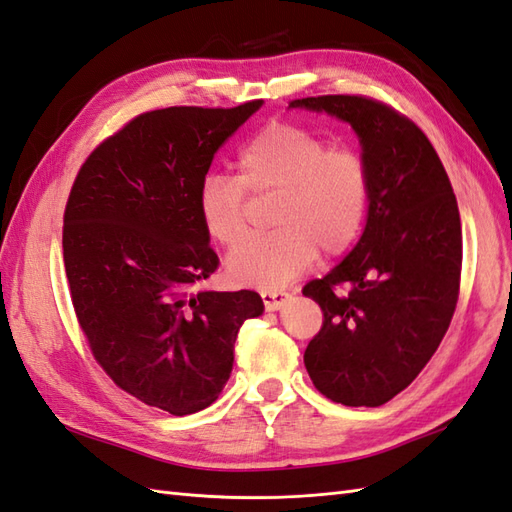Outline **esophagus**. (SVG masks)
Instances as JSON below:
<instances>
[{
    "instance_id": "esophagus-1",
    "label": "esophagus",
    "mask_w": 512,
    "mask_h": 512,
    "mask_svg": "<svg viewBox=\"0 0 512 512\" xmlns=\"http://www.w3.org/2000/svg\"><path fill=\"white\" fill-rule=\"evenodd\" d=\"M287 298H290V294L287 292H283V290H268V292H261V300H264V305H266V309L268 311H277V309H281L285 303H287Z\"/></svg>"
}]
</instances>
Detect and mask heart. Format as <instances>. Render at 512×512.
Instances as JSON below:
<instances>
[{"instance_id": "obj_1", "label": "heart", "mask_w": 512, "mask_h": 512, "mask_svg": "<svg viewBox=\"0 0 512 512\" xmlns=\"http://www.w3.org/2000/svg\"><path fill=\"white\" fill-rule=\"evenodd\" d=\"M240 175L207 173L196 207L209 238L238 244L248 229V194H274L272 231L233 248V279L274 290L311 268L320 248L342 255L357 242L370 209L372 177L355 149H333L313 131L274 123L238 155Z\"/></svg>"}]
</instances>
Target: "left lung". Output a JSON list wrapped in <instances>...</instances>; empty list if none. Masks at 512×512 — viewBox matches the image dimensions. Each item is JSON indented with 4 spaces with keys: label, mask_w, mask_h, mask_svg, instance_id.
Listing matches in <instances>:
<instances>
[{
    "label": "left lung",
    "mask_w": 512,
    "mask_h": 512,
    "mask_svg": "<svg viewBox=\"0 0 512 512\" xmlns=\"http://www.w3.org/2000/svg\"><path fill=\"white\" fill-rule=\"evenodd\" d=\"M290 108L350 123L372 177L361 240L303 287L324 313L305 368L329 400L381 406L424 370L454 316L463 264L456 196L424 131L385 103L322 95Z\"/></svg>",
    "instance_id": "obj_1"
}]
</instances>
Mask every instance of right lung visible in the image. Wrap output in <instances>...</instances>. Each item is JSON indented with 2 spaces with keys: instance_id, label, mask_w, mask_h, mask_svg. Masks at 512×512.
I'll return each instance as SVG.
<instances>
[{
  "instance_id": "1",
  "label": "right lung",
  "mask_w": 512,
  "mask_h": 512,
  "mask_svg": "<svg viewBox=\"0 0 512 512\" xmlns=\"http://www.w3.org/2000/svg\"><path fill=\"white\" fill-rule=\"evenodd\" d=\"M261 103L136 116L88 155L64 209V268L90 352L123 391L170 415L220 396L240 326L264 311L253 290L188 294L218 268L196 190Z\"/></svg>"
}]
</instances>
